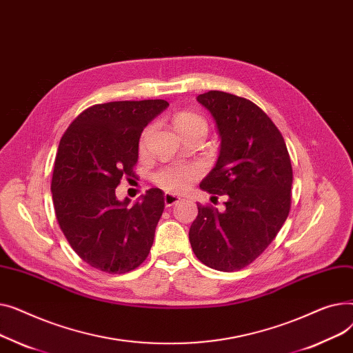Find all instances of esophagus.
<instances>
[{"label":"esophagus","instance_id":"obj_1","mask_svg":"<svg viewBox=\"0 0 353 353\" xmlns=\"http://www.w3.org/2000/svg\"><path fill=\"white\" fill-rule=\"evenodd\" d=\"M179 201H180V197H177V196L172 194V193H165L164 194V205H165V208L174 206V205H177Z\"/></svg>","mask_w":353,"mask_h":353}]
</instances>
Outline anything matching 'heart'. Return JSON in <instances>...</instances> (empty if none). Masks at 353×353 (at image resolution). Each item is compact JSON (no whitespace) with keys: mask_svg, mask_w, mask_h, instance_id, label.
Instances as JSON below:
<instances>
[{"mask_svg":"<svg viewBox=\"0 0 353 353\" xmlns=\"http://www.w3.org/2000/svg\"><path fill=\"white\" fill-rule=\"evenodd\" d=\"M173 125L176 132L181 136L192 132L196 128L208 130V123L200 114L193 111H181L173 117ZM150 133V128H147L141 136V147L145 143V139ZM201 176V169L194 163H173L169 165H163L153 174V181L165 192L170 193H183L190 184Z\"/></svg>","mask_w":353,"mask_h":353,"instance_id":"heart-1","label":"heart"}]
</instances>
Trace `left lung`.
<instances>
[{
  "label": "left lung",
  "mask_w": 353,
  "mask_h": 353,
  "mask_svg": "<svg viewBox=\"0 0 353 353\" xmlns=\"http://www.w3.org/2000/svg\"><path fill=\"white\" fill-rule=\"evenodd\" d=\"M197 101L214 117L221 139L216 167L200 189L228 200L223 212L197 203L189 239L201 263L234 272L256 261L288 219L290 156L279 128L250 100L212 90Z\"/></svg>",
  "instance_id": "1"
}]
</instances>
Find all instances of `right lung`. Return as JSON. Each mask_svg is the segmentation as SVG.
I'll return each instance as SVG.
<instances>
[{
    "mask_svg": "<svg viewBox=\"0 0 353 353\" xmlns=\"http://www.w3.org/2000/svg\"><path fill=\"white\" fill-rule=\"evenodd\" d=\"M169 105L165 100L110 101L85 108L64 132L54 161L55 217L67 242L85 263L121 274L150 253L164 210V193L148 189L128 206L116 189L134 177L144 127Z\"/></svg>",
    "mask_w": 353,
    "mask_h": 353,
    "instance_id": "add662e5",
    "label": "right lung"
}]
</instances>
